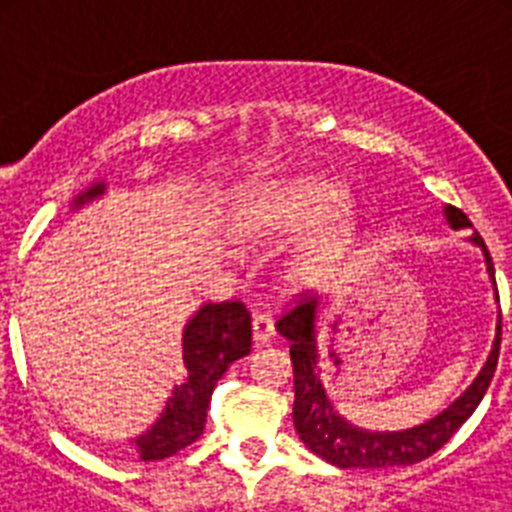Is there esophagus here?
I'll list each match as a JSON object with an SVG mask.
<instances>
[{"label": "esophagus", "mask_w": 512, "mask_h": 512, "mask_svg": "<svg viewBox=\"0 0 512 512\" xmlns=\"http://www.w3.org/2000/svg\"><path fill=\"white\" fill-rule=\"evenodd\" d=\"M253 343L256 346H266L274 336V320H271L269 312H256L253 315Z\"/></svg>", "instance_id": "1"}]
</instances>
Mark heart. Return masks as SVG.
Masks as SVG:
<instances>
[{
  "mask_svg": "<svg viewBox=\"0 0 512 512\" xmlns=\"http://www.w3.org/2000/svg\"><path fill=\"white\" fill-rule=\"evenodd\" d=\"M346 189L333 179L302 176L292 182L253 187L233 202L228 235L235 246L261 248L300 230L318 225L341 207ZM356 225L348 215H333L328 225L310 235L287 264V282L315 284L351 251Z\"/></svg>",
  "mask_w": 512,
  "mask_h": 512,
  "instance_id": "heart-1",
  "label": "heart"
}]
</instances>
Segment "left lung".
Wrapping results in <instances>:
<instances>
[{
	"mask_svg": "<svg viewBox=\"0 0 512 512\" xmlns=\"http://www.w3.org/2000/svg\"><path fill=\"white\" fill-rule=\"evenodd\" d=\"M443 215H446V223L454 230L472 228L469 217L456 210V207L446 205ZM469 241L482 248L487 274H490L497 300L495 266H492L490 251H487L485 241L479 238V233H474ZM318 310V297H305V302H300L295 310H289L284 318H279L277 330L279 336L289 343V356H292V366H295V410H292V420H295L297 433H300L302 443L312 454H318L320 459H325L333 467H410V464L428 459L459 431L461 423L477 410L487 387H490L497 356H500V333H503L500 310H497L495 341H492L485 366L479 369L474 382L451 402L449 408L441 410L425 423L405 428V431H366V428H359V425L348 423L333 408V402L328 400V392L323 387V369H320L318 351Z\"/></svg>",
	"mask_w": 512,
	"mask_h": 512,
	"instance_id": "left-lung-1",
	"label": "left lung"
}]
</instances>
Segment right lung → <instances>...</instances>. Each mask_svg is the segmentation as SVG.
Wrapping results in <instances>:
<instances>
[{
	"mask_svg": "<svg viewBox=\"0 0 512 512\" xmlns=\"http://www.w3.org/2000/svg\"><path fill=\"white\" fill-rule=\"evenodd\" d=\"M107 184L97 182L74 197V210L99 200ZM251 351V315L241 302H210L187 320L182 333V359L187 377L174 384L164 410L151 428L130 438L140 461H158L174 456L202 436L207 408L217 379L228 372L233 361Z\"/></svg>",
	"mask_w": 512,
	"mask_h": 512,
	"instance_id": "add662e5",
	"label": "right lung"
}]
</instances>
